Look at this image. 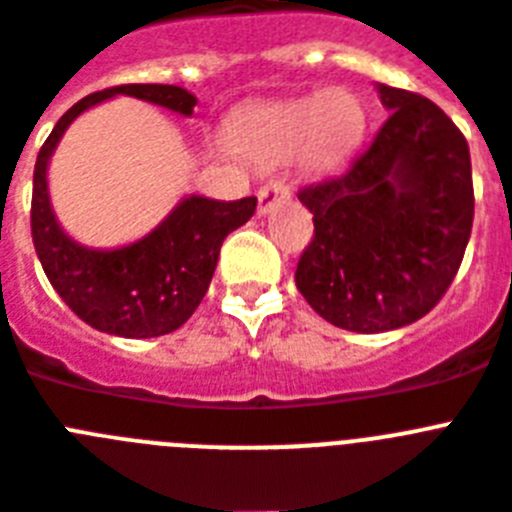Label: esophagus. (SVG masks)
Segmentation results:
<instances>
[{
	"label": "esophagus",
	"instance_id": "1",
	"mask_svg": "<svg viewBox=\"0 0 512 512\" xmlns=\"http://www.w3.org/2000/svg\"><path fill=\"white\" fill-rule=\"evenodd\" d=\"M257 210L260 213H270V210L276 208L278 203H283V200H289V184L283 182V179H270L268 184H263L260 187V192H257Z\"/></svg>",
	"mask_w": 512,
	"mask_h": 512
}]
</instances>
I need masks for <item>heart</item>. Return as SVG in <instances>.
Returning a JSON list of instances; mask_svg holds the SVG:
<instances>
[{
	"label": "heart",
	"instance_id": "heart-1",
	"mask_svg": "<svg viewBox=\"0 0 512 512\" xmlns=\"http://www.w3.org/2000/svg\"><path fill=\"white\" fill-rule=\"evenodd\" d=\"M367 130V109L354 90L330 88L296 101L255 106L234 119L231 148L257 163L299 156L309 169H333Z\"/></svg>",
	"mask_w": 512,
	"mask_h": 512
}]
</instances>
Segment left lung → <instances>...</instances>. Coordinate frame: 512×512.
I'll return each mask as SVG.
<instances>
[{
	"instance_id": "left-lung-1",
	"label": "left lung",
	"mask_w": 512,
	"mask_h": 512,
	"mask_svg": "<svg viewBox=\"0 0 512 512\" xmlns=\"http://www.w3.org/2000/svg\"><path fill=\"white\" fill-rule=\"evenodd\" d=\"M390 117L343 174L307 184L299 200L315 236L296 289L317 315L354 333H385L424 317L461 268L474 182L463 132L429 98L377 85Z\"/></svg>"
}]
</instances>
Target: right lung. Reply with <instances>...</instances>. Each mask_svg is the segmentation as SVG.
I'll return each mask as SVG.
<instances>
[{
  "label": "right lung",
  "mask_w": 512,
  "mask_h": 512,
  "mask_svg": "<svg viewBox=\"0 0 512 512\" xmlns=\"http://www.w3.org/2000/svg\"><path fill=\"white\" fill-rule=\"evenodd\" d=\"M135 96L190 117L197 98L179 85H114L77 101L46 137L33 171L30 234L46 278L64 304L90 328L122 338L174 333L203 302L223 239L252 218L257 197L208 200L190 195L158 229L119 249H88L72 242L54 218L46 166L59 137L85 109L111 96Z\"/></svg>",
  "instance_id": "1"
}]
</instances>
